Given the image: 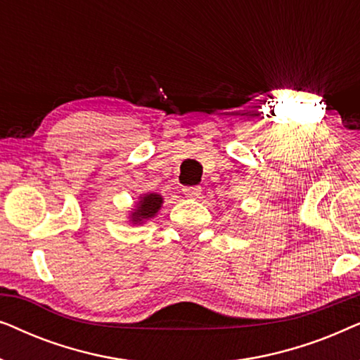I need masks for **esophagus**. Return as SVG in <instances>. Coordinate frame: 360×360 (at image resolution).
<instances>
[{
  "instance_id": "obj_1",
  "label": "esophagus",
  "mask_w": 360,
  "mask_h": 360,
  "mask_svg": "<svg viewBox=\"0 0 360 360\" xmlns=\"http://www.w3.org/2000/svg\"><path fill=\"white\" fill-rule=\"evenodd\" d=\"M184 195L186 196V198H200L201 195V186L198 185H193V186H185L184 188Z\"/></svg>"
}]
</instances>
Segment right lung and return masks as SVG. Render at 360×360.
I'll list each match as a JSON object with an SVG mask.
<instances>
[{
    "mask_svg": "<svg viewBox=\"0 0 360 360\" xmlns=\"http://www.w3.org/2000/svg\"><path fill=\"white\" fill-rule=\"evenodd\" d=\"M162 203H164V198L157 193H147L139 196V201H137L134 211L131 213L132 224H142L144 221L154 218L157 211L160 210Z\"/></svg>",
    "mask_w": 360,
    "mask_h": 360,
    "instance_id": "add662e5",
    "label": "right lung"
}]
</instances>
